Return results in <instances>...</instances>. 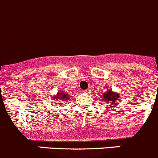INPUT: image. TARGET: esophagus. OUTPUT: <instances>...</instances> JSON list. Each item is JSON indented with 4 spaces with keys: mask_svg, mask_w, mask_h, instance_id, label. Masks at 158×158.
<instances>
[{
    "mask_svg": "<svg viewBox=\"0 0 158 158\" xmlns=\"http://www.w3.org/2000/svg\"><path fill=\"white\" fill-rule=\"evenodd\" d=\"M84 92H85V93H86V94H89V92H90V90H89V89H86V90L84 91Z\"/></svg>",
    "mask_w": 158,
    "mask_h": 158,
    "instance_id": "1",
    "label": "esophagus"
}]
</instances>
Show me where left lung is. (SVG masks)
<instances>
[{"mask_svg": "<svg viewBox=\"0 0 158 158\" xmlns=\"http://www.w3.org/2000/svg\"><path fill=\"white\" fill-rule=\"evenodd\" d=\"M104 99H105V102H110V105H112L113 103H115L117 102V100L119 99V95L117 93H114L111 90L107 91L106 93H105L103 95ZM117 105V104H116Z\"/></svg>", "mask_w": 158, "mask_h": 158, "instance_id": "1", "label": "left lung"}]
</instances>
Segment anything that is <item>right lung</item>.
<instances>
[{"label":"right lung","instance_id":"obj_1","mask_svg":"<svg viewBox=\"0 0 158 158\" xmlns=\"http://www.w3.org/2000/svg\"><path fill=\"white\" fill-rule=\"evenodd\" d=\"M55 99H65V100H66V99H68V95L67 94H65L63 93V92H59V93L57 94V95H56V97H55Z\"/></svg>","mask_w":158,"mask_h":158}]
</instances>
